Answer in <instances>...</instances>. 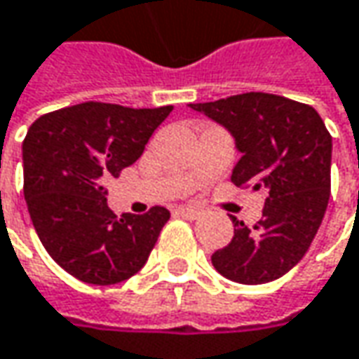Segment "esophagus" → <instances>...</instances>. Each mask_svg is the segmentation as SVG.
<instances>
[{
  "mask_svg": "<svg viewBox=\"0 0 359 359\" xmlns=\"http://www.w3.org/2000/svg\"><path fill=\"white\" fill-rule=\"evenodd\" d=\"M177 215L182 217V219H191V222H193V219L199 217L201 211L199 209H195V207H179V209H177Z\"/></svg>",
  "mask_w": 359,
  "mask_h": 359,
  "instance_id": "esophagus-1",
  "label": "esophagus"
}]
</instances>
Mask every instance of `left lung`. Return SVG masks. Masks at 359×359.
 <instances>
[{"label": "left lung", "instance_id": "8db88e82", "mask_svg": "<svg viewBox=\"0 0 359 359\" xmlns=\"http://www.w3.org/2000/svg\"><path fill=\"white\" fill-rule=\"evenodd\" d=\"M225 128L242 154L231 182L266 193L254 227L231 217L233 238L211 256L215 270L240 285H264L303 260L323 222L331 191V136L305 103L270 93H243L191 103Z\"/></svg>", "mask_w": 359, "mask_h": 359}]
</instances>
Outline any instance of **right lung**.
<instances>
[{
  "label": "right lung",
  "mask_w": 359,
  "mask_h": 359,
  "mask_svg": "<svg viewBox=\"0 0 359 359\" xmlns=\"http://www.w3.org/2000/svg\"><path fill=\"white\" fill-rule=\"evenodd\" d=\"M170 105L132 109L81 103L38 117L22 144L24 197L46 252L89 285H117L146 264L170 211L146 215L107 207L103 182L134 164Z\"/></svg>",
  "instance_id": "right-lung-1"
}]
</instances>
